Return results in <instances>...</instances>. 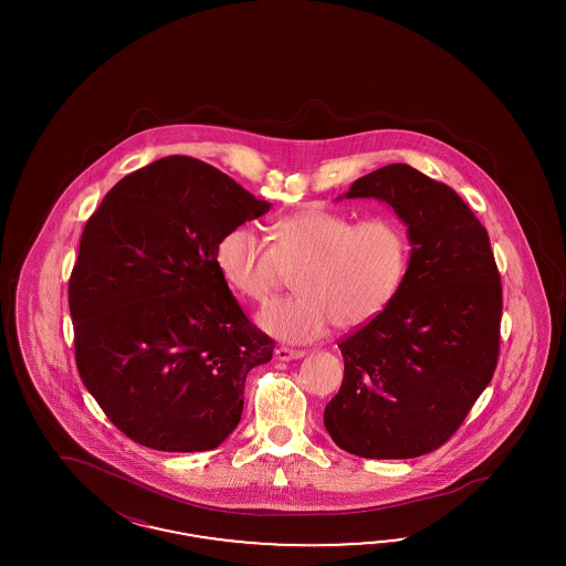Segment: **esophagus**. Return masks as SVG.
Segmentation results:
<instances>
[{"instance_id": "1", "label": "esophagus", "mask_w": 566, "mask_h": 566, "mask_svg": "<svg viewBox=\"0 0 566 566\" xmlns=\"http://www.w3.org/2000/svg\"><path fill=\"white\" fill-rule=\"evenodd\" d=\"M301 357H305V353L298 350V348H289V346H277L275 348V359L277 360L301 359Z\"/></svg>"}]
</instances>
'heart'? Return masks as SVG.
<instances>
[{
	"instance_id": "b5f03b06",
	"label": "heart",
	"mask_w": 566,
	"mask_h": 566,
	"mask_svg": "<svg viewBox=\"0 0 566 566\" xmlns=\"http://www.w3.org/2000/svg\"><path fill=\"white\" fill-rule=\"evenodd\" d=\"M411 244L390 216L353 222L338 211L307 207L270 226L230 228L216 247V265L230 291L263 301L294 270L296 294L258 313L261 329L286 343H311L332 324L367 326L398 296L409 272Z\"/></svg>"
}]
</instances>
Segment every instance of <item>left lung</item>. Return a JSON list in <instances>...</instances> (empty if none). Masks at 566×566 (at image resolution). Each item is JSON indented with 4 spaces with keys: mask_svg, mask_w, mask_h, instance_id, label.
<instances>
[{
    "mask_svg": "<svg viewBox=\"0 0 566 566\" xmlns=\"http://www.w3.org/2000/svg\"><path fill=\"white\" fill-rule=\"evenodd\" d=\"M344 197L392 207L411 259L390 307L338 344L343 386L324 423L350 454L415 459L448 442L492 381L502 319L496 259L471 207L407 164L363 176Z\"/></svg>",
    "mask_w": 566,
    "mask_h": 566,
    "instance_id": "obj_1",
    "label": "left lung"
}]
</instances>
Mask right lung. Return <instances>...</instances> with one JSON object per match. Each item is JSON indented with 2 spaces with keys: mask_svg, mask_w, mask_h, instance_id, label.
Returning <instances> with one entry per match:
<instances>
[{
  "mask_svg": "<svg viewBox=\"0 0 566 566\" xmlns=\"http://www.w3.org/2000/svg\"><path fill=\"white\" fill-rule=\"evenodd\" d=\"M230 176L170 155L124 176L88 218L69 284L76 367L107 419L164 452L213 450L274 340L216 265L223 234L270 211Z\"/></svg>",
  "mask_w": 566,
  "mask_h": 566,
  "instance_id": "right-lung-1",
  "label": "right lung"
}]
</instances>
